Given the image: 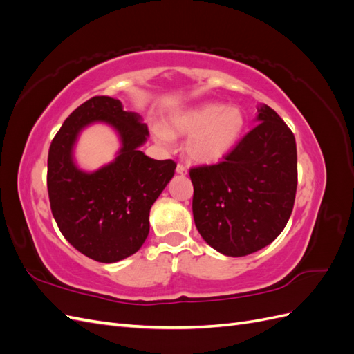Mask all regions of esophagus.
Here are the masks:
<instances>
[{
  "label": "esophagus",
  "mask_w": 354,
  "mask_h": 354,
  "mask_svg": "<svg viewBox=\"0 0 354 354\" xmlns=\"http://www.w3.org/2000/svg\"><path fill=\"white\" fill-rule=\"evenodd\" d=\"M176 171H177V174H186L187 173V168L183 164H177Z\"/></svg>",
  "instance_id": "esophagus-1"
}]
</instances>
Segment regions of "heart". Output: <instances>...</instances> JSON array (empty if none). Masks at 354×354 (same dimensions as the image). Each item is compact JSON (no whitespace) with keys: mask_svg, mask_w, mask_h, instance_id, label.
Segmentation results:
<instances>
[{"mask_svg":"<svg viewBox=\"0 0 354 354\" xmlns=\"http://www.w3.org/2000/svg\"><path fill=\"white\" fill-rule=\"evenodd\" d=\"M245 128V115L238 106L208 102L169 118L168 128L153 125L156 142L176 146V136L187 137L186 153L198 164H216L238 145Z\"/></svg>","mask_w":354,"mask_h":354,"instance_id":"heart-1","label":"heart"}]
</instances>
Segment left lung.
I'll list each match as a JSON object with an SVG mask.
<instances>
[{"mask_svg": "<svg viewBox=\"0 0 354 354\" xmlns=\"http://www.w3.org/2000/svg\"><path fill=\"white\" fill-rule=\"evenodd\" d=\"M224 160L190 168L194 218L209 246L243 257L272 243L291 217L297 192L292 131L267 104Z\"/></svg>", "mask_w": 354, "mask_h": 354, "instance_id": "obj_1", "label": "left lung"}]
</instances>
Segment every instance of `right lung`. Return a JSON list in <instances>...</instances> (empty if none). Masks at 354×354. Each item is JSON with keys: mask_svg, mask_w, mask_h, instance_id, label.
Returning a JSON list of instances; mask_svg holds the SVG:
<instances>
[{"mask_svg": "<svg viewBox=\"0 0 354 354\" xmlns=\"http://www.w3.org/2000/svg\"><path fill=\"white\" fill-rule=\"evenodd\" d=\"M109 123L123 146L115 161L94 174L73 162V145L82 127ZM140 116L108 95L78 106L63 122L48 151L47 189L53 217L65 239L99 263H116L140 250L149 234V212L173 178L176 162L138 151L147 140Z\"/></svg>", "mask_w": 354, "mask_h": 354, "instance_id": "1", "label": "right lung"}]
</instances>
